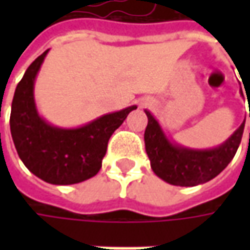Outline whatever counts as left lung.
<instances>
[{"label": "left lung", "instance_id": "obj_1", "mask_svg": "<svg viewBox=\"0 0 250 250\" xmlns=\"http://www.w3.org/2000/svg\"><path fill=\"white\" fill-rule=\"evenodd\" d=\"M241 96L244 97L242 90ZM145 130V147L153 172L171 185L196 187L216 178L234 159L242 139L245 121L221 143L211 149H192L169 139L149 110ZM250 117V114H249Z\"/></svg>", "mask_w": 250, "mask_h": 250}]
</instances>
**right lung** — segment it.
<instances>
[{
  "label": "right lung",
  "mask_w": 250,
  "mask_h": 250,
  "mask_svg": "<svg viewBox=\"0 0 250 250\" xmlns=\"http://www.w3.org/2000/svg\"><path fill=\"white\" fill-rule=\"evenodd\" d=\"M48 53L44 51L18 83L11 108V135L26 168L53 185H72L94 177L101 168L111 135L136 105L104 114L76 128L45 121L34 100V82Z\"/></svg>",
  "instance_id": "right-lung-1"
}]
</instances>
